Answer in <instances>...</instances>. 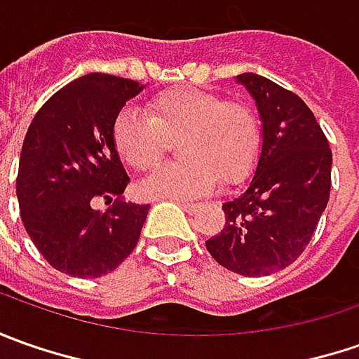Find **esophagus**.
<instances>
[{"label": "esophagus", "instance_id": "1", "mask_svg": "<svg viewBox=\"0 0 359 359\" xmlns=\"http://www.w3.org/2000/svg\"><path fill=\"white\" fill-rule=\"evenodd\" d=\"M180 205H182V208H184V210H186V212H196V210H198V208H200V203H198V201H180Z\"/></svg>", "mask_w": 359, "mask_h": 359}]
</instances>
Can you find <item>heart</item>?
Listing matches in <instances>:
<instances>
[{
    "label": "heart",
    "instance_id": "1",
    "mask_svg": "<svg viewBox=\"0 0 359 359\" xmlns=\"http://www.w3.org/2000/svg\"><path fill=\"white\" fill-rule=\"evenodd\" d=\"M177 137V158L158 168L144 184L147 196L191 198L222 184H236L254 168L262 126L252 105L212 91L175 88L147 102V118L123 109L114 123V144L137 172L156 168Z\"/></svg>",
    "mask_w": 359,
    "mask_h": 359
}]
</instances>
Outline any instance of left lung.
<instances>
[{
  "mask_svg": "<svg viewBox=\"0 0 359 359\" xmlns=\"http://www.w3.org/2000/svg\"><path fill=\"white\" fill-rule=\"evenodd\" d=\"M264 126V144L245 191L222 205L226 226L205 241L224 268L269 276L294 264L310 243L332 187V149L311 109L294 91L241 74Z\"/></svg>",
  "mask_w": 359,
  "mask_h": 359,
  "instance_id": "1",
  "label": "left lung"
}]
</instances>
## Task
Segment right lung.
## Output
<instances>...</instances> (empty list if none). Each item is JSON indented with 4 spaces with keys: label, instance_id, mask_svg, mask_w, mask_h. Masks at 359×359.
I'll list each match as a JSON object with an SVG mask.
<instances>
[{
    "label": "right lung",
    "instance_id": "obj_1",
    "mask_svg": "<svg viewBox=\"0 0 359 359\" xmlns=\"http://www.w3.org/2000/svg\"><path fill=\"white\" fill-rule=\"evenodd\" d=\"M144 90L133 79L88 74L55 91L25 133L15 191L23 228L51 268L102 278L135 250L149 203L123 200L130 177L114 123ZM105 199V212L90 208Z\"/></svg>",
    "mask_w": 359,
    "mask_h": 359
}]
</instances>
